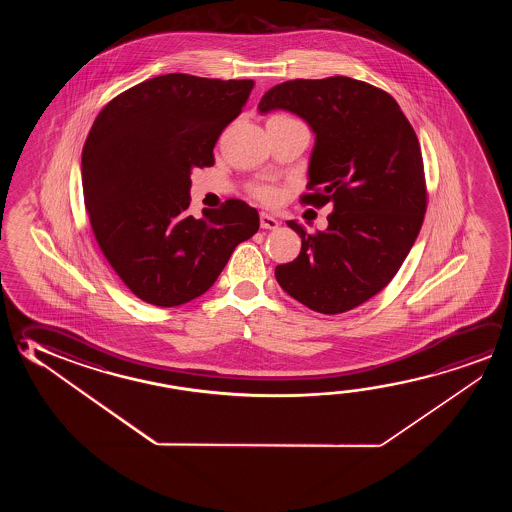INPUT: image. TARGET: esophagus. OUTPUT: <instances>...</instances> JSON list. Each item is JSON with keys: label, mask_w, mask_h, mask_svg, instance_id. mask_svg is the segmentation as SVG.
Here are the masks:
<instances>
[{"label": "esophagus", "mask_w": 512, "mask_h": 512, "mask_svg": "<svg viewBox=\"0 0 512 512\" xmlns=\"http://www.w3.org/2000/svg\"><path fill=\"white\" fill-rule=\"evenodd\" d=\"M278 225H280V221L275 216H271L268 212H260V227L266 228V230H275Z\"/></svg>", "instance_id": "obj_1"}]
</instances>
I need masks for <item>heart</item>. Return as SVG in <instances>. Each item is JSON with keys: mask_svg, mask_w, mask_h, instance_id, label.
Instances as JSON below:
<instances>
[{"mask_svg": "<svg viewBox=\"0 0 512 512\" xmlns=\"http://www.w3.org/2000/svg\"><path fill=\"white\" fill-rule=\"evenodd\" d=\"M269 121H284V123H300L298 119L291 118V116H285V114H277V116H273V118L269 119ZM302 125V123H300ZM275 191L271 189V187H257L255 189V196L262 200V202H273L275 200Z\"/></svg>", "mask_w": 512, "mask_h": 512, "instance_id": "heart-1", "label": "heart"}]
</instances>
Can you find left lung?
<instances>
[{
	"label": "left lung",
	"instance_id": "left-lung-1",
	"mask_svg": "<svg viewBox=\"0 0 512 512\" xmlns=\"http://www.w3.org/2000/svg\"><path fill=\"white\" fill-rule=\"evenodd\" d=\"M278 109L316 135L302 202L332 212L316 234L287 221L302 250L275 277L305 307L341 314L380 293L418 237L427 210L418 137L391 94L348 76L275 85L259 110Z\"/></svg>",
	"mask_w": 512,
	"mask_h": 512
}]
</instances>
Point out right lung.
Wrapping results in <instances>:
<instances>
[{
  "label": "right lung",
  "instance_id": "obj_1",
  "mask_svg": "<svg viewBox=\"0 0 512 512\" xmlns=\"http://www.w3.org/2000/svg\"><path fill=\"white\" fill-rule=\"evenodd\" d=\"M252 89L253 80L171 73L119 94L94 121L82 151L85 209L105 259L143 302L202 296L259 230V212L241 200L200 219L187 212L191 171L214 164Z\"/></svg>",
  "mask_w": 512,
  "mask_h": 512
}]
</instances>
